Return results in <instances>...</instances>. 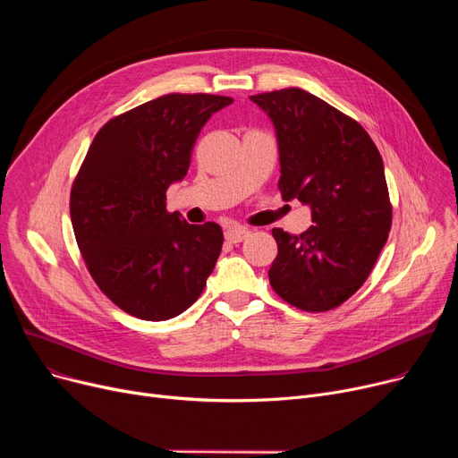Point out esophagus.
<instances>
[{
	"label": "esophagus",
	"instance_id": "1",
	"mask_svg": "<svg viewBox=\"0 0 458 458\" xmlns=\"http://www.w3.org/2000/svg\"><path fill=\"white\" fill-rule=\"evenodd\" d=\"M249 233H250V230L245 226H232L225 232V237L228 243H242L243 239L249 237Z\"/></svg>",
	"mask_w": 458,
	"mask_h": 458
}]
</instances>
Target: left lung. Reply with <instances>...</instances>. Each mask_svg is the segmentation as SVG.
I'll return each instance as SVG.
<instances>
[{"label":"left lung","mask_w":458,"mask_h":458,"mask_svg":"<svg viewBox=\"0 0 458 458\" xmlns=\"http://www.w3.org/2000/svg\"><path fill=\"white\" fill-rule=\"evenodd\" d=\"M250 100L276 130L282 199L308 204L314 221L301 235L273 228L271 287L304 311L338 308L368 280L392 228L378 148L354 118L302 89Z\"/></svg>","instance_id":"obj_1"}]
</instances>
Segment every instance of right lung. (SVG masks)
<instances>
[{
  "mask_svg": "<svg viewBox=\"0 0 458 458\" xmlns=\"http://www.w3.org/2000/svg\"><path fill=\"white\" fill-rule=\"evenodd\" d=\"M233 100L165 94L113 116L96 133L70 189V219L100 292L144 321L180 316L206 287L223 249L216 223L166 211L209 116Z\"/></svg>",
  "mask_w": 458,
  "mask_h": 458,
  "instance_id": "1",
  "label": "right lung"
}]
</instances>
